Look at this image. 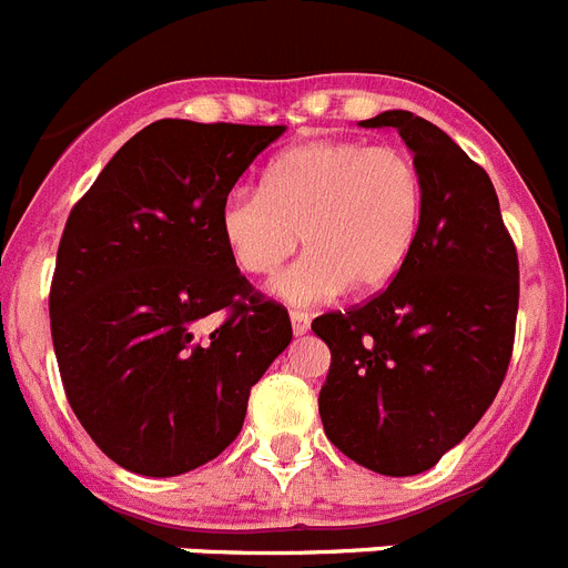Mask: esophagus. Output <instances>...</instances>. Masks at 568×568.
Masks as SVG:
<instances>
[{"label":"esophagus","mask_w":568,"mask_h":568,"mask_svg":"<svg viewBox=\"0 0 568 568\" xmlns=\"http://www.w3.org/2000/svg\"><path fill=\"white\" fill-rule=\"evenodd\" d=\"M290 322H293L295 336H304V333L310 331V316L307 313H302V310H293V313H290Z\"/></svg>","instance_id":"obj_1"}]
</instances>
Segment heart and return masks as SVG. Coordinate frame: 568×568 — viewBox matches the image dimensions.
<instances>
[{"mask_svg": "<svg viewBox=\"0 0 568 568\" xmlns=\"http://www.w3.org/2000/svg\"><path fill=\"white\" fill-rule=\"evenodd\" d=\"M423 172L399 145L313 140L264 169L261 189L235 186L217 206V235L232 264L266 278L298 250L273 284L290 304H318L351 287L385 290L419 237Z\"/></svg>", "mask_w": 568, "mask_h": 568, "instance_id": "obj_1", "label": "heart"}]
</instances>
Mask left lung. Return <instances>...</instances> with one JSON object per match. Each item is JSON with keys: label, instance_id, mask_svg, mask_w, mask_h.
Instances as JSON below:
<instances>
[{"label": "left lung", "instance_id": "obj_1", "mask_svg": "<svg viewBox=\"0 0 568 568\" xmlns=\"http://www.w3.org/2000/svg\"><path fill=\"white\" fill-rule=\"evenodd\" d=\"M362 125L399 132L423 172L425 212L390 287L313 322L331 347L318 414L344 457L410 477L463 443L500 390L520 266L491 178L443 129L410 111H382Z\"/></svg>", "mask_w": 568, "mask_h": 568}]
</instances>
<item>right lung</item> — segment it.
I'll return each mask as SVG.
<instances>
[{"label": "right lung", "mask_w": 568, "mask_h": 568, "mask_svg": "<svg viewBox=\"0 0 568 568\" xmlns=\"http://www.w3.org/2000/svg\"><path fill=\"white\" fill-rule=\"evenodd\" d=\"M284 125L158 120L105 163L62 230L51 338L68 405L125 471L178 477L241 434L293 338L217 235V206ZM225 316L215 332L200 324Z\"/></svg>", "instance_id": "obj_1"}]
</instances>
